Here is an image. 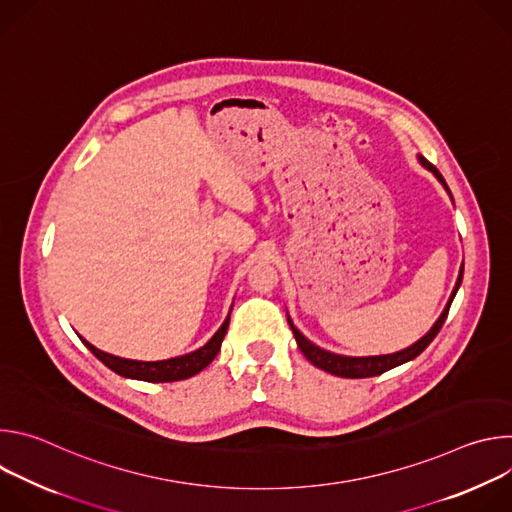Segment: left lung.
Listing matches in <instances>:
<instances>
[{"label": "left lung", "mask_w": 512, "mask_h": 512, "mask_svg": "<svg viewBox=\"0 0 512 512\" xmlns=\"http://www.w3.org/2000/svg\"><path fill=\"white\" fill-rule=\"evenodd\" d=\"M419 162H421V166H425L429 172H433V176L444 184V188H446L448 194H450V188H448L444 176H442L440 172H437V168H435L433 164H429L423 156H419ZM462 273H464V271L460 269V275H458L456 287H454L452 296H450V302H448V306L444 308L442 316L435 320V324L431 326V330H429L423 338H419L415 344H411V346H407V348H403V350H399V352H393V354H379V356H344V354H334V352H328V350L316 346L314 342H310V340L294 326V322H291L289 318H287V322H289V326H291V332H294V336H296V342H298L300 350H302L304 356L314 364V367H318V369H322V371H326V373H330V375L344 377V379L377 377V375H383L385 371H391V369L399 367V364H403V362L413 360L415 356H419V354L429 346V342L437 336V332L442 330V326H444V322H446V318H448L450 306H452L456 291H458V287H460V283H462Z\"/></svg>", "instance_id": "1"}]
</instances>
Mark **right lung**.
<instances>
[{"mask_svg": "<svg viewBox=\"0 0 512 512\" xmlns=\"http://www.w3.org/2000/svg\"><path fill=\"white\" fill-rule=\"evenodd\" d=\"M229 320H231V314L227 316L223 326L216 330V334L198 350L182 354V356H174L168 360H154V362L121 358V356H115V354L95 348L85 338H81V340L105 364V367H109L113 373H117L125 379H137V381H148V383H172V381L190 379L208 367L212 358L218 354V350H221L223 338L229 328Z\"/></svg>", "mask_w": 512, "mask_h": 512, "instance_id": "1", "label": "right lung"}]
</instances>
